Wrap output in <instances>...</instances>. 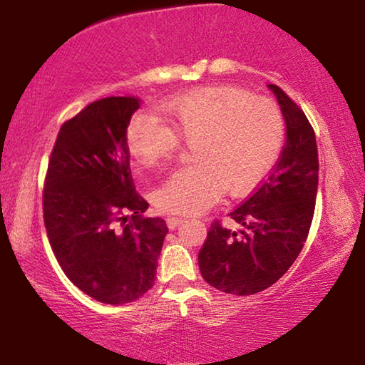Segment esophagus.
<instances>
[{"label": "esophagus", "mask_w": 365, "mask_h": 365, "mask_svg": "<svg viewBox=\"0 0 365 365\" xmlns=\"http://www.w3.org/2000/svg\"><path fill=\"white\" fill-rule=\"evenodd\" d=\"M165 222H168V227L170 228V230H174L175 227H178L183 222L182 217H175V215H168V219H165Z\"/></svg>", "instance_id": "34e87169"}]
</instances>
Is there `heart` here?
Returning a JSON list of instances; mask_svg holds the SVG:
<instances>
[{
	"label": "heart",
	"mask_w": 365,
	"mask_h": 365,
	"mask_svg": "<svg viewBox=\"0 0 365 365\" xmlns=\"http://www.w3.org/2000/svg\"><path fill=\"white\" fill-rule=\"evenodd\" d=\"M160 119L135 114L125 130L133 163L156 168L174 156L178 143L191 145L193 165L159 183L153 200L169 214H201L220 191L240 195L269 174L285 143L279 106L237 86H207L188 91L159 108Z\"/></svg>",
	"instance_id": "heart-1"
}]
</instances>
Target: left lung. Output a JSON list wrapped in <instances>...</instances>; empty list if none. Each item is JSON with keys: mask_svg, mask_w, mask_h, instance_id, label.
<instances>
[{"mask_svg": "<svg viewBox=\"0 0 365 365\" xmlns=\"http://www.w3.org/2000/svg\"><path fill=\"white\" fill-rule=\"evenodd\" d=\"M267 86L280 104L287 143L261 187L228 214L242 228L235 232L215 220L197 255L202 279L238 296L262 292L292 267L306 243L316 207V133L280 86Z\"/></svg>", "mask_w": 365, "mask_h": 365, "instance_id": "obj_1", "label": "left lung"}]
</instances>
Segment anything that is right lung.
Returning a JSON list of instances; mask_svg holds the SVG:
<instances>
[{
	"instance_id": "add662e5",
	"label": "right lung",
	"mask_w": 365,
	"mask_h": 365,
	"mask_svg": "<svg viewBox=\"0 0 365 365\" xmlns=\"http://www.w3.org/2000/svg\"><path fill=\"white\" fill-rule=\"evenodd\" d=\"M140 100L109 96L63 123L48 163L43 217L54 256L77 288L104 304L143 296L156 279L168 233L141 217L125 130Z\"/></svg>"
}]
</instances>
